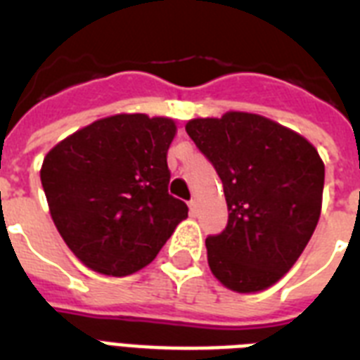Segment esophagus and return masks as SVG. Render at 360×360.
Instances as JSON below:
<instances>
[{"label":"esophagus","mask_w":360,"mask_h":360,"mask_svg":"<svg viewBox=\"0 0 360 360\" xmlns=\"http://www.w3.org/2000/svg\"><path fill=\"white\" fill-rule=\"evenodd\" d=\"M188 209H191L192 217L198 213V202H196V200H191V202H188Z\"/></svg>","instance_id":"34e87169"}]
</instances>
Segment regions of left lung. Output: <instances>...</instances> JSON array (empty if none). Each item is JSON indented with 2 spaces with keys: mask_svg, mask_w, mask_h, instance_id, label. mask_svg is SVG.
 Listing matches in <instances>:
<instances>
[{
  "mask_svg": "<svg viewBox=\"0 0 360 360\" xmlns=\"http://www.w3.org/2000/svg\"><path fill=\"white\" fill-rule=\"evenodd\" d=\"M185 129L217 169L228 203L226 230L205 239L211 273L237 293L267 290L318 226L323 160L307 138L257 114L200 117Z\"/></svg>",
  "mask_w": 360,
  "mask_h": 360,
  "instance_id": "1",
  "label": "left lung"
}]
</instances>
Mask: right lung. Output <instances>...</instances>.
Wrapping results in <instances>:
<instances>
[{
    "instance_id": "right-lung-1",
    "label": "right lung",
    "mask_w": 360,
    "mask_h": 360,
    "mask_svg": "<svg viewBox=\"0 0 360 360\" xmlns=\"http://www.w3.org/2000/svg\"><path fill=\"white\" fill-rule=\"evenodd\" d=\"M169 117L117 114L67 136L44 157L41 183L59 236L84 265L127 276L157 257L185 202L168 194Z\"/></svg>"
}]
</instances>
